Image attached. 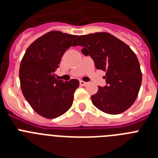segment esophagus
I'll use <instances>...</instances> for the list:
<instances>
[{
  "mask_svg": "<svg viewBox=\"0 0 158 158\" xmlns=\"http://www.w3.org/2000/svg\"><path fill=\"white\" fill-rule=\"evenodd\" d=\"M80 85L81 86H85V85H88V82L84 81H80Z\"/></svg>",
  "mask_w": 158,
  "mask_h": 158,
  "instance_id": "1",
  "label": "esophagus"
}]
</instances>
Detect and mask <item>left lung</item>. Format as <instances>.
I'll return each mask as SVG.
<instances>
[{"label":"left lung","instance_id":"8db88e82","mask_svg":"<svg viewBox=\"0 0 158 158\" xmlns=\"http://www.w3.org/2000/svg\"><path fill=\"white\" fill-rule=\"evenodd\" d=\"M78 45L84 47V54L92 57L96 69L106 72L107 85L98 86V92L91 97L93 105L110 115L127 111L135 103L142 84V71L135 52L107 32L78 36L73 46Z\"/></svg>","mask_w":158,"mask_h":158}]
</instances>
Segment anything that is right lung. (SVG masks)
<instances>
[{
    "label": "right lung",
    "instance_id": "obj_1",
    "mask_svg": "<svg viewBox=\"0 0 158 158\" xmlns=\"http://www.w3.org/2000/svg\"><path fill=\"white\" fill-rule=\"evenodd\" d=\"M77 35L52 31L35 40L27 49L19 66L22 93L32 109L46 118L63 115L71 107L79 81L58 80L55 69Z\"/></svg>",
    "mask_w": 158,
    "mask_h": 158
}]
</instances>
